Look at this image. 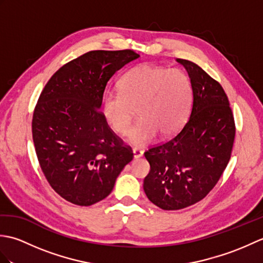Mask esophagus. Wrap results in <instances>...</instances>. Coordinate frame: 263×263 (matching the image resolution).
Segmentation results:
<instances>
[{
	"instance_id": "esophagus-1",
	"label": "esophagus",
	"mask_w": 263,
	"mask_h": 263,
	"mask_svg": "<svg viewBox=\"0 0 263 263\" xmlns=\"http://www.w3.org/2000/svg\"><path fill=\"white\" fill-rule=\"evenodd\" d=\"M133 152V157H135V159H138V158H140V157H142V155H143V152L141 149H138V148H135L132 150Z\"/></svg>"
}]
</instances>
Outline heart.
Listing matches in <instances>:
<instances>
[{
    "label": "heart",
    "mask_w": 263,
    "mask_h": 263,
    "mask_svg": "<svg viewBox=\"0 0 263 263\" xmlns=\"http://www.w3.org/2000/svg\"><path fill=\"white\" fill-rule=\"evenodd\" d=\"M192 97V83L184 71L142 64L121 78L119 91L105 93L102 110L111 130L124 136L138 109L140 120L128 132L126 140L135 147H143L158 133L170 138L181 130Z\"/></svg>",
    "instance_id": "obj_1"
}]
</instances>
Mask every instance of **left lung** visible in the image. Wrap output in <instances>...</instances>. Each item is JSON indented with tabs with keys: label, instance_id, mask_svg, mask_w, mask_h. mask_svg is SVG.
<instances>
[{
	"label": "left lung",
	"instance_id": "obj_1",
	"mask_svg": "<svg viewBox=\"0 0 263 263\" xmlns=\"http://www.w3.org/2000/svg\"><path fill=\"white\" fill-rule=\"evenodd\" d=\"M176 61L192 83L191 113L177 135L144 153L150 172L143 190L164 210L183 209L202 200L224 173L235 139V122L220 83L191 61Z\"/></svg>",
	"mask_w": 263,
	"mask_h": 263
}]
</instances>
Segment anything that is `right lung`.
I'll return each instance as SVG.
<instances>
[{
    "mask_svg": "<svg viewBox=\"0 0 263 263\" xmlns=\"http://www.w3.org/2000/svg\"><path fill=\"white\" fill-rule=\"evenodd\" d=\"M139 54L91 51L52 76L32 116V139L49 185L77 205H91L111 192L133 154L108 126L100 106L108 80Z\"/></svg>",
    "mask_w": 263,
    "mask_h": 263,
    "instance_id": "right-lung-1",
    "label": "right lung"
}]
</instances>
